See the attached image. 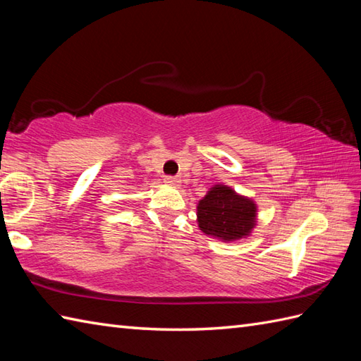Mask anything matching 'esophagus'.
Segmentation results:
<instances>
[{
  "label": "esophagus",
  "mask_w": 361,
  "mask_h": 361,
  "mask_svg": "<svg viewBox=\"0 0 361 361\" xmlns=\"http://www.w3.org/2000/svg\"><path fill=\"white\" fill-rule=\"evenodd\" d=\"M165 183L171 187H178L180 183V178H178V176H165Z\"/></svg>",
  "instance_id": "obj_1"
}]
</instances>
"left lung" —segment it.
Listing matches in <instances>:
<instances>
[{
    "label": "left lung",
    "instance_id": "left-lung-1",
    "mask_svg": "<svg viewBox=\"0 0 361 361\" xmlns=\"http://www.w3.org/2000/svg\"><path fill=\"white\" fill-rule=\"evenodd\" d=\"M258 219V205L253 199L216 183L197 202V226L202 233L224 243L250 236Z\"/></svg>",
    "mask_w": 361,
    "mask_h": 361
}]
</instances>
